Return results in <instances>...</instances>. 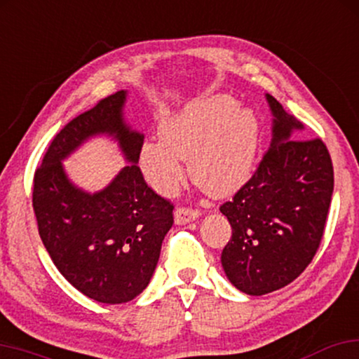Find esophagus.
Instances as JSON below:
<instances>
[{"instance_id":"34e87169","label":"esophagus","mask_w":359,"mask_h":359,"mask_svg":"<svg viewBox=\"0 0 359 359\" xmlns=\"http://www.w3.org/2000/svg\"><path fill=\"white\" fill-rule=\"evenodd\" d=\"M201 216V211L189 208H178L175 211V222L176 224H188V222L198 219Z\"/></svg>"}]
</instances>
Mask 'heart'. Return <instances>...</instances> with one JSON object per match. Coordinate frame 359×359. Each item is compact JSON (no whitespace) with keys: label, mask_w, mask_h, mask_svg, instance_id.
<instances>
[{"label":"heart","mask_w":359,"mask_h":359,"mask_svg":"<svg viewBox=\"0 0 359 359\" xmlns=\"http://www.w3.org/2000/svg\"><path fill=\"white\" fill-rule=\"evenodd\" d=\"M160 138L140 147L138 165L156 193L173 196L183 184V160L194 183L217 198L231 196L252 178L260 150V122L249 107L216 94L186 105L160 123Z\"/></svg>","instance_id":"1"}]
</instances>
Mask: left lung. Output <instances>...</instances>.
<instances>
[{
  "label": "left lung",
  "mask_w": 359,
  "mask_h": 359,
  "mask_svg": "<svg viewBox=\"0 0 359 359\" xmlns=\"http://www.w3.org/2000/svg\"><path fill=\"white\" fill-rule=\"evenodd\" d=\"M272 142L249 183L221 206L232 227L221 262L248 295H265L295 280L322 242L333 194V165L320 138H300L304 123L265 95Z\"/></svg>",
  "instance_id": "1"
}]
</instances>
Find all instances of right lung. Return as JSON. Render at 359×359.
I'll list each match as a JSON object with an SVG mask.
<instances>
[{
  "instance_id": "obj_1",
  "label": "right lung",
  "mask_w": 359,
  "mask_h": 359,
  "mask_svg": "<svg viewBox=\"0 0 359 359\" xmlns=\"http://www.w3.org/2000/svg\"><path fill=\"white\" fill-rule=\"evenodd\" d=\"M127 90L100 100L55 135L34 173L32 208L43 244L57 271L88 299L125 304L145 290L173 226V204L143 180V133L125 122ZM105 134L129 165L104 190L74 185L62 161L87 139Z\"/></svg>"
}]
</instances>
